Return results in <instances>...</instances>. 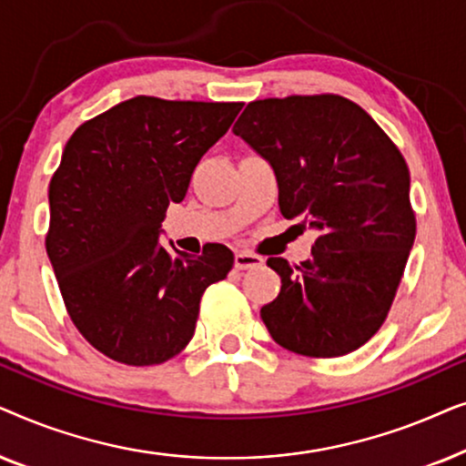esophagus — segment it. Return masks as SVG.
<instances>
[{
	"label": "esophagus",
	"instance_id": "obj_1",
	"mask_svg": "<svg viewBox=\"0 0 466 466\" xmlns=\"http://www.w3.org/2000/svg\"><path fill=\"white\" fill-rule=\"evenodd\" d=\"M265 260L258 257V254H250V252H238L235 254V269L244 271V269H258L263 267Z\"/></svg>",
	"mask_w": 466,
	"mask_h": 466
}]
</instances>
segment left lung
<instances>
[{"instance_id":"8db88e82","label":"left lung","mask_w":466,"mask_h":466,"mask_svg":"<svg viewBox=\"0 0 466 466\" xmlns=\"http://www.w3.org/2000/svg\"><path fill=\"white\" fill-rule=\"evenodd\" d=\"M233 133L271 165L284 218L318 231L301 265L267 260L282 279L267 330L303 356L354 352L384 324L416 239L403 155L339 95L252 101Z\"/></svg>"}]
</instances>
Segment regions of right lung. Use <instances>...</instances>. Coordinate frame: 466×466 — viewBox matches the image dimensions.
<instances>
[{"instance_id": "1", "label": "right lung", "mask_w": 466, "mask_h": 466, "mask_svg": "<svg viewBox=\"0 0 466 466\" xmlns=\"http://www.w3.org/2000/svg\"><path fill=\"white\" fill-rule=\"evenodd\" d=\"M239 110L139 95L86 120L66 144L48 187L46 252L69 318L107 359L131 367L174 359L193 339L203 292L231 271L222 244L174 257L161 222Z\"/></svg>"}]
</instances>
